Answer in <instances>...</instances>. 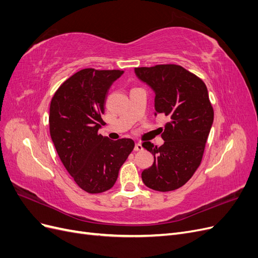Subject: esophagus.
I'll list each match as a JSON object with an SVG mask.
<instances>
[{
    "label": "esophagus",
    "mask_w": 258,
    "mask_h": 258,
    "mask_svg": "<svg viewBox=\"0 0 258 258\" xmlns=\"http://www.w3.org/2000/svg\"><path fill=\"white\" fill-rule=\"evenodd\" d=\"M142 150H143L142 144L140 143V142H138V143L135 145V151H136V152H139V151H142Z\"/></svg>",
    "instance_id": "1"
}]
</instances>
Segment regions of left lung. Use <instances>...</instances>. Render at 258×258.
I'll list each match as a JSON object with an SVG mask.
<instances>
[{
	"instance_id": "8db88e82",
	"label": "left lung",
	"mask_w": 258,
	"mask_h": 258,
	"mask_svg": "<svg viewBox=\"0 0 258 258\" xmlns=\"http://www.w3.org/2000/svg\"><path fill=\"white\" fill-rule=\"evenodd\" d=\"M140 80L155 91L156 114L169 121L161 128L165 143L142 146L154 155L152 167L142 172L143 183L157 191L175 190L189 181L204 157L214 111L200 77L178 64L136 68Z\"/></svg>"
}]
</instances>
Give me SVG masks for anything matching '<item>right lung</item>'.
Masks as SVG:
<instances>
[{
	"label": "right lung",
	"mask_w": 258,
	"mask_h": 258,
	"mask_svg": "<svg viewBox=\"0 0 258 258\" xmlns=\"http://www.w3.org/2000/svg\"><path fill=\"white\" fill-rule=\"evenodd\" d=\"M121 70L83 69L53 93L49 131L60 160L83 190L100 194L114 186L118 171L135 147L131 139L117 141L99 134L108 89Z\"/></svg>",
	"instance_id": "right-lung-1"
}]
</instances>
